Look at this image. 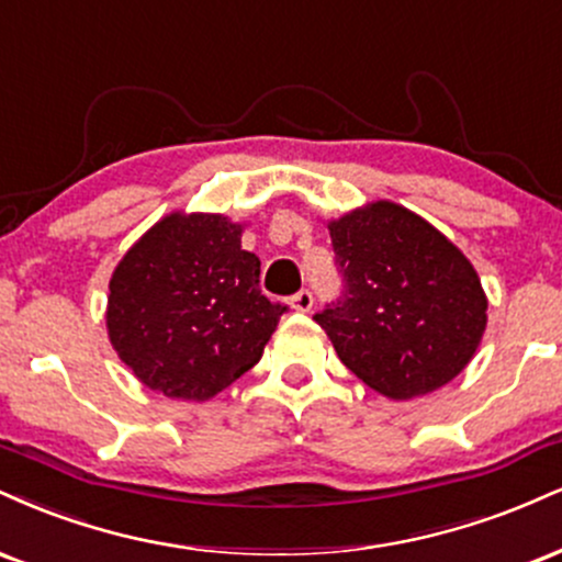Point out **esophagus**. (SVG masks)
<instances>
[{
	"label": "esophagus",
	"instance_id": "esophagus-1",
	"mask_svg": "<svg viewBox=\"0 0 562 562\" xmlns=\"http://www.w3.org/2000/svg\"><path fill=\"white\" fill-rule=\"evenodd\" d=\"M313 292H307V289H302V292H296L292 300H289V305H292V310H296V313H310L313 310Z\"/></svg>",
	"mask_w": 562,
	"mask_h": 562
}]
</instances>
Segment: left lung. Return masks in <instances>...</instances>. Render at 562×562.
<instances>
[{
    "mask_svg": "<svg viewBox=\"0 0 562 562\" xmlns=\"http://www.w3.org/2000/svg\"><path fill=\"white\" fill-rule=\"evenodd\" d=\"M339 300L315 313L339 360L389 400L450 384L486 328L479 273L431 223L371 202L328 223Z\"/></svg>",
    "mask_w": 562,
    "mask_h": 562,
    "instance_id": "8db88e82",
    "label": "left lung"
}]
</instances>
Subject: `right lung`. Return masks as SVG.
<instances>
[{"mask_svg":"<svg viewBox=\"0 0 562 562\" xmlns=\"http://www.w3.org/2000/svg\"><path fill=\"white\" fill-rule=\"evenodd\" d=\"M286 305L260 292V260L223 215L170 213L110 279L108 334L144 386L204 402L262 358Z\"/></svg>","mask_w":562,"mask_h":562,"instance_id":"1","label":"right lung"}]
</instances>
